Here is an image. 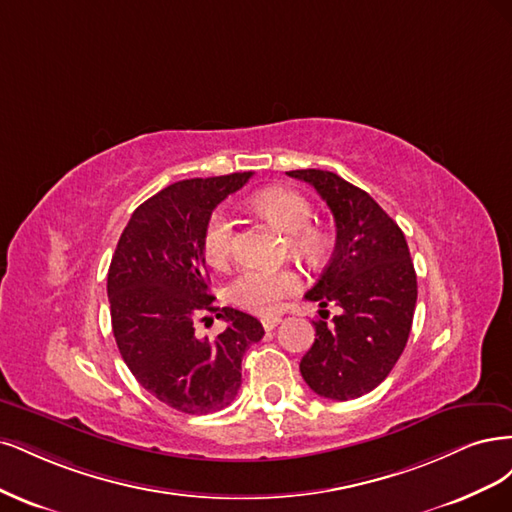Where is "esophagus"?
Segmentation results:
<instances>
[{"label":"esophagus","instance_id":"esophagus-1","mask_svg":"<svg viewBox=\"0 0 512 512\" xmlns=\"http://www.w3.org/2000/svg\"><path fill=\"white\" fill-rule=\"evenodd\" d=\"M278 323H280V317H266V319H261V325H263V329H266V332H272V329H274Z\"/></svg>","mask_w":512,"mask_h":512}]
</instances>
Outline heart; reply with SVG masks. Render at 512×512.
I'll list each match as a JSON object with an SVG mask.
<instances>
[{
    "mask_svg": "<svg viewBox=\"0 0 512 512\" xmlns=\"http://www.w3.org/2000/svg\"><path fill=\"white\" fill-rule=\"evenodd\" d=\"M253 206L289 234L293 251L304 257H317L325 251L327 236L321 227L310 225L312 206L300 191L287 187L263 189L253 197ZM202 246L206 261L214 268L225 266L232 257L234 219L227 208H217L208 217ZM300 287V276L289 268L246 266L229 283L227 295L236 306L255 315H274Z\"/></svg>",
    "mask_w": 512,
    "mask_h": 512,
    "instance_id": "1",
    "label": "heart"
}]
</instances>
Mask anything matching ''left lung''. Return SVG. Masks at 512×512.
Segmentation results:
<instances>
[{
    "label": "left lung",
    "instance_id": "left-lung-1",
    "mask_svg": "<svg viewBox=\"0 0 512 512\" xmlns=\"http://www.w3.org/2000/svg\"><path fill=\"white\" fill-rule=\"evenodd\" d=\"M323 197L336 221V246L306 300L336 304L300 361L306 385L329 400H355L381 385L400 359L417 304V274L402 229L372 197L334 172L291 170ZM323 312V310H319Z\"/></svg>",
    "mask_w": 512,
    "mask_h": 512
}]
</instances>
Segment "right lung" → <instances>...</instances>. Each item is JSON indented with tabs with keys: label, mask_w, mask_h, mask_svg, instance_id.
Segmentation results:
<instances>
[{
	"label": "right lung",
	"mask_w": 512,
	"mask_h": 512,
	"mask_svg": "<svg viewBox=\"0 0 512 512\" xmlns=\"http://www.w3.org/2000/svg\"><path fill=\"white\" fill-rule=\"evenodd\" d=\"M253 172L189 178L140 204L108 270L114 340L136 381L163 404L208 415L232 404L242 383V355L263 338L261 323L236 308L212 306L204 227L227 195ZM202 309L228 327L200 339L192 319Z\"/></svg>",
	"instance_id": "1"
}]
</instances>
